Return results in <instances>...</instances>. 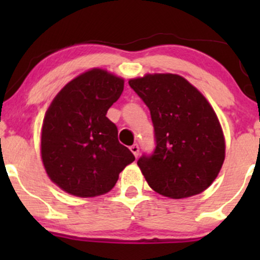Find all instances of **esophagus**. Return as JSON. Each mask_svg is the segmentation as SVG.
<instances>
[{
    "mask_svg": "<svg viewBox=\"0 0 260 260\" xmlns=\"http://www.w3.org/2000/svg\"><path fill=\"white\" fill-rule=\"evenodd\" d=\"M129 149H131V151L133 153L134 156H136V157L138 156V155H139V145L138 144H133Z\"/></svg>",
    "mask_w": 260,
    "mask_h": 260,
    "instance_id": "34e87169",
    "label": "esophagus"
}]
</instances>
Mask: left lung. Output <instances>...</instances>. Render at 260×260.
<instances>
[{"instance_id": "8db88e82", "label": "left lung", "mask_w": 260, "mask_h": 260, "mask_svg": "<svg viewBox=\"0 0 260 260\" xmlns=\"http://www.w3.org/2000/svg\"><path fill=\"white\" fill-rule=\"evenodd\" d=\"M128 83L153 121L154 153L137 162L149 186L172 199L207 189L225 160L221 126L208 100L177 74H147Z\"/></svg>"}]
</instances>
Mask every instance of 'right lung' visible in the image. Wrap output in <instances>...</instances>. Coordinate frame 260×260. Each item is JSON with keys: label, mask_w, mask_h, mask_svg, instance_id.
Listing matches in <instances>:
<instances>
[{"label": "right lung", "mask_w": 260, "mask_h": 260, "mask_svg": "<svg viewBox=\"0 0 260 260\" xmlns=\"http://www.w3.org/2000/svg\"><path fill=\"white\" fill-rule=\"evenodd\" d=\"M123 85L120 77L94 68L66 84L46 111L41 157L49 177L64 192L80 198L107 193L136 160L106 117Z\"/></svg>", "instance_id": "1"}]
</instances>
